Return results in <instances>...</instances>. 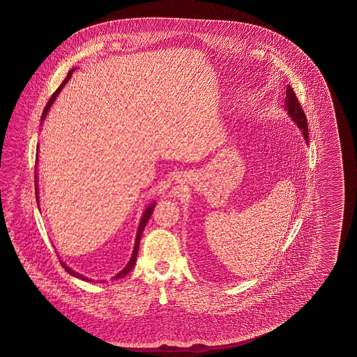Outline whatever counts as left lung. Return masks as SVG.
<instances>
[{"label": "left lung", "instance_id": "1", "mask_svg": "<svg viewBox=\"0 0 357 357\" xmlns=\"http://www.w3.org/2000/svg\"><path fill=\"white\" fill-rule=\"evenodd\" d=\"M284 108L289 114V119L295 122L297 128L303 131V137L306 144L309 143V129H307V120H306V114H303V109L298 103L296 94L294 89L287 85L286 89V99H284Z\"/></svg>", "mask_w": 357, "mask_h": 357}]
</instances>
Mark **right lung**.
<instances>
[{"mask_svg":"<svg viewBox=\"0 0 357 357\" xmlns=\"http://www.w3.org/2000/svg\"><path fill=\"white\" fill-rule=\"evenodd\" d=\"M76 68H73L68 73V76L65 77V80L62 82L60 86L57 88V91H54V96L50 98L48 100V103H47V106L45 107V111H43V114H42V117H40V126L43 125V121L46 120L47 114L50 112V109H51V106L54 105V99L57 98V96L60 94L61 91L63 89V86L68 84V80H70V77L73 75V73L75 71ZM38 152H39V145L38 148H37V158H36V197H37V204H38L39 208V191H38V171H37V167H38ZM155 202H152L151 204L148 205L146 208H145L144 212H143V215H142V218H140V222H139V227H137V238H135V245H134V250H132V254H131V258H130L129 263L125 266V268L120 271L119 273L116 274L114 277V280H120V278H123L126 274L129 273L130 271L134 268L135 266V261H137V251H139V245H140V238H142V235H143V231H144L145 226H146V222L148 220L151 218V215H152L153 209H154V206H155ZM61 266H63V269L68 272L70 275H73V277H75L77 280H82V281L86 282H93V280H89V278H86L85 275L83 274L77 273L75 271H73L70 266H66V263H63L62 260H61ZM105 282L106 281H100Z\"/></svg>","mask_w":357,"mask_h":357,"instance_id":"obj_1","label":"right lung"}]
</instances>
